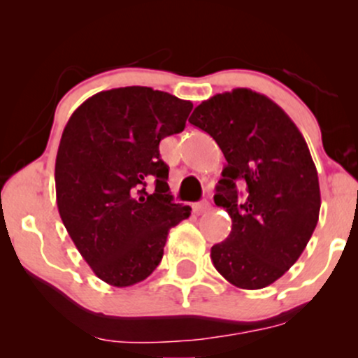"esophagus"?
I'll list each match as a JSON object with an SVG mask.
<instances>
[{"instance_id":"34e87169","label":"esophagus","mask_w":358,"mask_h":358,"mask_svg":"<svg viewBox=\"0 0 358 358\" xmlns=\"http://www.w3.org/2000/svg\"><path fill=\"white\" fill-rule=\"evenodd\" d=\"M210 208H212V205H210V202H208V200H202V202L193 205V212H195L196 215H202V213H207L208 210H210Z\"/></svg>"}]
</instances>
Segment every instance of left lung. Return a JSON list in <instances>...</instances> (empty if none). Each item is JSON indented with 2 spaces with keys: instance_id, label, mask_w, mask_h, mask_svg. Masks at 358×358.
I'll use <instances>...</instances> for the list:
<instances>
[{
  "instance_id": "left-lung-1",
  "label": "left lung",
  "mask_w": 358,
  "mask_h": 358,
  "mask_svg": "<svg viewBox=\"0 0 358 358\" xmlns=\"http://www.w3.org/2000/svg\"><path fill=\"white\" fill-rule=\"evenodd\" d=\"M188 121L210 134L227 159L213 202L231 215L232 229L212 248L213 266L242 289L273 285L318 224V173L305 138L276 102L250 89L217 94Z\"/></svg>"
}]
</instances>
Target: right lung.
Listing matches in <instances>:
<instances>
[{"instance_id": "right-lung-1", "label": "right lung", "mask_w": 358, "mask_h": 358, "mask_svg": "<svg viewBox=\"0 0 358 358\" xmlns=\"http://www.w3.org/2000/svg\"><path fill=\"white\" fill-rule=\"evenodd\" d=\"M190 101L151 87L102 90L73 110L55 159L57 207L97 278L133 286L162 262L168 232L190 217L173 203L159 141L182 133ZM155 183L150 194L145 185Z\"/></svg>"}]
</instances>
